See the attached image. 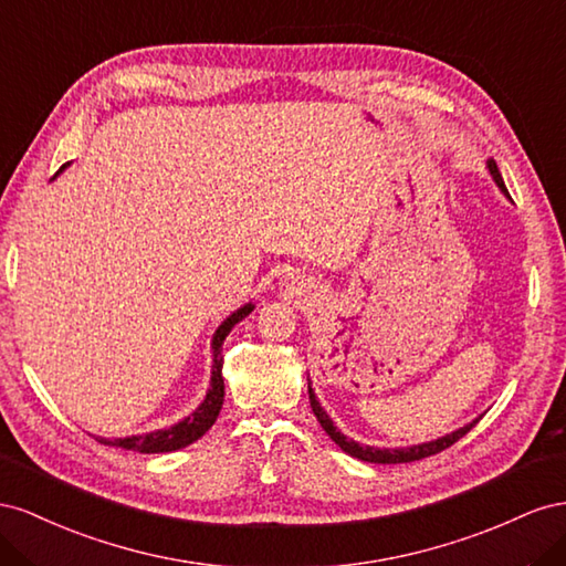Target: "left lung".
Here are the masks:
<instances>
[{
  "label": "left lung",
  "mask_w": 566,
  "mask_h": 566,
  "mask_svg": "<svg viewBox=\"0 0 566 566\" xmlns=\"http://www.w3.org/2000/svg\"><path fill=\"white\" fill-rule=\"evenodd\" d=\"M486 168H489V172L493 175L495 185L507 193V187H505V182H503V177H500V170H497L493 158L486 160ZM308 396H311V408H313V412H315V417H317V422H319L322 429H325V431L329 433V439H332L338 448H342L344 453H348V455H353V458H358V460H365V462H375V464L415 462V460H424V458H429V455L441 453V450H446V448L453 446L455 441H460L462 436H464L467 431H470V429L479 422V419H481V417H479V419H474V422L464 424V427H460L458 431L446 433V436H441V439L429 441V443H419V446H410V448H375V446H360V443H355L353 439H348V436H344L342 431H338V429L334 427L332 417H329L325 410H322V406H319V400H317V396H315V391H313L311 381H308Z\"/></svg>",
  "instance_id": "8db88e82"
}]
</instances>
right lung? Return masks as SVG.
I'll return each instance as SVG.
<instances>
[{"instance_id": "1", "label": "right lung", "mask_w": 566, "mask_h": 566, "mask_svg": "<svg viewBox=\"0 0 566 566\" xmlns=\"http://www.w3.org/2000/svg\"><path fill=\"white\" fill-rule=\"evenodd\" d=\"M66 166H61V170ZM59 170V172H61ZM253 311V303H247L244 308L232 313L213 334V373H211V389H208L201 406L193 410L182 422H177L170 429H158L151 433L127 436V439H96L104 446H116L125 450H137V453H170V450H180L211 429L220 415L222 400H224V381H222V342L228 338L237 322L244 319Z\"/></svg>"}]
</instances>
